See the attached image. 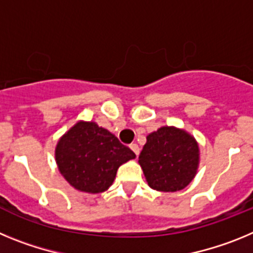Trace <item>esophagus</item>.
I'll list each match as a JSON object with an SVG mask.
<instances>
[{"label": "esophagus", "mask_w": 253, "mask_h": 253, "mask_svg": "<svg viewBox=\"0 0 253 253\" xmlns=\"http://www.w3.org/2000/svg\"><path fill=\"white\" fill-rule=\"evenodd\" d=\"M129 147H130L131 151H133L134 153L137 154V156H138V154H139V147H138V144H135V143H131V144Z\"/></svg>", "instance_id": "obj_1"}]
</instances>
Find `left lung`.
Here are the masks:
<instances>
[{
  "instance_id": "obj_1",
  "label": "left lung",
  "mask_w": 253,
  "mask_h": 253,
  "mask_svg": "<svg viewBox=\"0 0 253 253\" xmlns=\"http://www.w3.org/2000/svg\"><path fill=\"white\" fill-rule=\"evenodd\" d=\"M139 165L149 186L173 193L187 186L199 166V146L193 135L175 126H162L148 134Z\"/></svg>"
}]
</instances>
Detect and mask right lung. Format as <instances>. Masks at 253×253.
Listing matches in <instances>:
<instances>
[{"label":"right lung","instance_id":"obj_1","mask_svg":"<svg viewBox=\"0 0 253 253\" xmlns=\"http://www.w3.org/2000/svg\"><path fill=\"white\" fill-rule=\"evenodd\" d=\"M135 154L93 122H78L58 140L55 161L75 189L90 194L106 191L123 163Z\"/></svg>","mask_w":253,"mask_h":253}]
</instances>
